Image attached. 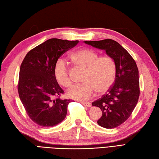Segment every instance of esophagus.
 Returning a JSON list of instances; mask_svg holds the SVG:
<instances>
[{
    "mask_svg": "<svg viewBox=\"0 0 159 159\" xmlns=\"http://www.w3.org/2000/svg\"><path fill=\"white\" fill-rule=\"evenodd\" d=\"M82 103L84 106H87V107H90V106H91V103H90V102H82Z\"/></svg>",
    "mask_w": 159,
    "mask_h": 159,
    "instance_id": "34e87169",
    "label": "esophagus"
}]
</instances>
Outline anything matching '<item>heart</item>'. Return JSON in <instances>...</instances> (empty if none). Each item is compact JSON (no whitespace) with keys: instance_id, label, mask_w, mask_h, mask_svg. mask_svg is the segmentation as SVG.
Segmentation results:
<instances>
[{"instance_id":"b5f03b06","label":"heart","mask_w":159,"mask_h":159,"mask_svg":"<svg viewBox=\"0 0 159 159\" xmlns=\"http://www.w3.org/2000/svg\"><path fill=\"white\" fill-rule=\"evenodd\" d=\"M74 66L84 70L82 83L70 90L68 96L77 100H87L98 90L99 94L105 93L115 83L116 65L115 60L108 56L99 54L89 48H82L74 51L70 56ZM54 77L60 86L69 89L73 86L70 71L66 64L58 61L54 67Z\"/></svg>"}]
</instances>
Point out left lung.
Returning <instances> with one entry per match:
<instances>
[{"label": "left lung", "mask_w": 159, "mask_h": 159, "mask_svg": "<svg viewBox=\"0 0 159 159\" xmlns=\"http://www.w3.org/2000/svg\"><path fill=\"white\" fill-rule=\"evenodd\" d=\"M84 43L105 50L116 62V75L114 84L92 105L102 110V115L98 119V125L107 129L116 128L129 117L138 102L140 88L137 64L121 44L111 39Z\"/></svg>", "instance_id": "left-lung-1"}]
</instances>
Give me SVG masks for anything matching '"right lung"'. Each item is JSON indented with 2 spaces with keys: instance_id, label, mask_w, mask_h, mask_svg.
<instances>
[{
  "instance_id": "right-lung-1",
  "label": "right lung",
  "mask_w": 159,
  "mask_h": 159,
  "mask_svg": "<svg viewBox=\"0 0 159 159\" xmlns=\"http://www.w3.org/2000/svg\"><path fill=\"white\" fill-rule=\"evenodd\" d=\"M78 43L51 38L29 51L22 61L19 98L30 118L40 126L53 127L66 117L70 102L60 98L64 90L55 79L54 67L61 55Z\"/></svg>"
}]
</instances>
